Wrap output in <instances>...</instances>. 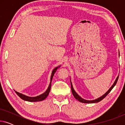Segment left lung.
<instances>
[{
	"label": "left lung",
	"instance_id": "8db88e82",
	"mask_svg": "<svg viewBox=\"0 0 125 125\" xmlns=\"http://www.w3.org/2000/svg\"><path fill=\"white\" fill-rule=\"evenodd\" d=\"M118 77H119V76L117 77V78H116L115 81V82H114V83H113V85L112 86V87H111V88H110V89H109V90H108V91H107V92H106V93L105 94H104L103 95H102V96L100 97V98L96 99V100H92V101H88V100H84V99L82 98L81 97H80L79 95H78L77 94V93H76V92H75L74 90L73 89V86H72V83H71V90H72V94H73V96L74 97V98H76V100H77L78 101H79L80 102H83V103H86V104L96 103V102H98L101 101V100H103V99H104V98H105V97L106 96V95H107V94H109V93H110L111 90H112V89L114 88V86H115V85H116V83H117L118 80Z\"/></svg>",
	"mask_w": 125,
	"mask_h": 125
}]
</instances>
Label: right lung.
<instances>
[{
    "mask_svg": "<svg viewBox=\"0 0 125 125\" xmlns=\"http://www.w3.org/2000/svg\"><path fill=\"white\" fill-rule=\"evenodd\" d=\"M60 66H57V67H56V68H54V69L53 70L52 72V74H51V83H50V84H49V86H48V88L47 89V90H46L45 92H44L43 94H41L40 95H39V96H37V97H28L27 96V95H25L21 93H19V92H17L15 91L16 92V93L18 94V96L20 97V98H21L22 100H25V101H30V102H37V101H42L45 100V99L47 98V97L49 93V92H50L51 90V82H52V78L53 77V75L54 74V73L56 72V71H57V68H59Z\"/></svg>",
    "mask_w": 125,
    "mask_h": 125,
    "instance_id": "add662e5",
    "label": "right lung"
}]
</instances>
